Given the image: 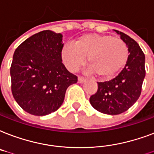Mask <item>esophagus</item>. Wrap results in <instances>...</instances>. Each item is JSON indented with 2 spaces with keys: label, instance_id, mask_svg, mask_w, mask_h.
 Here are the masks:
<instances>
[{
  "label": "esophagus",
  "instance_id": "34e87169",
  "mask_svg": "<svg viewBox=\"0 0 154 154\" xmlns=\"http://www.w3.org/2000/svg\"><path fill=\"white\" fill-rule=\"evenodd\" d=\"M86 81V79L84 78V77H83V76H79V78H78V82L79 83H84Z\"/></svg>",
  "mask_w": 154,
  "mask_h": 154
}]
</instances>
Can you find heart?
I'll return each instance as SVG.
<instances>
[{"label": "heart", "mask_w": 154, "mask_h": 154, "mask_svg": "<svg viewBox=\"0 0 154 154\" xmlns=\"http://www.w3.org/2000/svg\"><path fill=\"white\" fill-rule=\"evenodd\" d=\"M62 60L71 71H75L88 57L91 71L102 77H108L119 71L125 64L128 49L121 39L110 35L84 34L73 45H64L61 51Z\"/></svg>", "instance_id": "b5f03b06"}]
</instances>
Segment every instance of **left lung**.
I'll list each match as a JSON object with an SVG mask.
<instances>
[{
    "label": "left lung",
    "mask_w": 154,
    "mask_h": 154,
    "mask_svg": "<svg viewBox=\"0 0 154 154\" xmlns=\"http://www.w3.org/2000/svg\"><path fill=\"white\" fill-rule=\"evenodd\" d=\"M115 31L128 46V60L115 78L99 82L98 90L90 97L91 104L96 110L108 115L125 112L136 103L145 76V54L137 42L122 32Z\"/></svg>",
    "instance_id": "1"
}]
</instances>
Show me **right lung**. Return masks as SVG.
<instances>
[{"label": "right lung", "instance_id": "1", "mask_svg": "<svg viewBox=\"0 0 154 154\" xmlns=\"http://www.w3.org/2000/svg\"><path fill=\"white\" fill-rule=\"evenodd\" d=\"M63 35L43 30L32 35L16 49L10 75L14 98L24 111L46 116L63 104L69 86L77 76L62 63Z\"/></svg>", "mask_w": 154, "mask_h": 154}]
</instances>
